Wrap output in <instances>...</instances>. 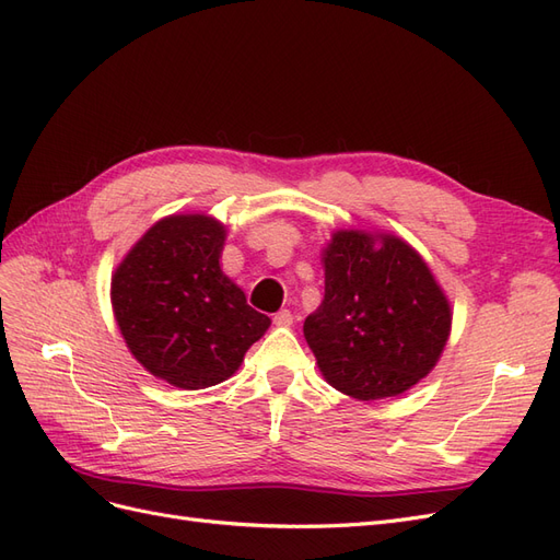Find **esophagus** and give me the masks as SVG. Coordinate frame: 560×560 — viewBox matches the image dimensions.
Listing matches in <instances>:
<instances>
[{"label":"esophagus","instance_id":"obj_1","mask_svg":"<svg viewBox=\"0 0 560 560\" xmlns=\"http://www.w3.org/2000/svg\"><path fill=\"white\" fill-rule=\"evenodd\" d=\"M273 322L278 327H292L294 315H292V311H280V313L273 315Z\"/></svg>","mask_w":560,"mask_h":560}]
</instances>
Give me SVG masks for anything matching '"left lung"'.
I'll return each instance as SVG.
<instances>
[{"mask_svg": "<svg viewBox=\"0 0 560 560\" xmlns=\"http://www.w3.org/2000/svg\"><path fill=\"white\" fill-rule=\"evenodd\" d=\"M325 299L303 322L322 376L360 401L397 397L436 366L453 311L399 235L338 229L322 247Z\"/></svg>", "mask_w": 560, "mask_h": 560, "instance_id": "obj_1", "label": "left lung"}]
</instances>
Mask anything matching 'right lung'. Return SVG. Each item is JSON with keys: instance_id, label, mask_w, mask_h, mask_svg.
Here are the masks:
<instances>
[{"instance_id": "1", "label": "right lung", "mask_w": 560, "mask_h": 560, "mask_svg": "<svg viewBox=\"0 0 560 560\" xmlns=\"http://www.w3.org/2000/svg\"><path fill=\"white\" fill-rule=\"evenodd\" d=\"M224 241L226 226L206 212L167 214L112 273V308L132 358L182 389L231 378L270 327L222 270Z\"/></svg>"}]
</instances>
